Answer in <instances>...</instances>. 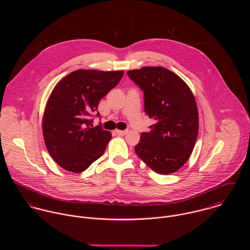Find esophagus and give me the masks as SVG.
I'll use <instances>...</instances> for the list:
<instances>
[{"instance_id": "1", "label": "esophagus", "mask_w": 250, "mask_h": 250, "mask_svg": "<svg viewBox=\"0 0 250 250\" xmlns=\"http://www.w3.org/2000/svg\"><path fill=\"white\" fill-rule=\"evenodd\" d=\"M115 132H116V134L119 135V136H124V135H126V134L128 133L127 130H116Z\"/></svg>"}]
</instances>
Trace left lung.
<instances>
[{"label": "left lung", "mask_w": 250, "mask_h": 250, "mask_svg": "<svg viewBox=\"0 0 250 250\" xmlns=\"http://www.w3.org/2000/svg\"><path fill=\"white\" fill-rule=\"evenodd\" d=\"M127 74L144 91V111L155 120L135 146L137 155L159 174L176 172L189 159L198 135L193 93L178 75L161 66Z\"/></svg>", "instance_id": "obj_1"}]
</instances>
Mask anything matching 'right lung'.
Segmentation results:
<instances>
[{
  "label": "right lung",
  "instance_id": "1",
  "mask_svg": "<svg viewBox=\"0 0 250 250\" xmlns=\"http://www.w3.org/2000/svg\"><path fill=\"white\" fill-rule=\"evenodd\" d=\"M123 74L122 70L79 69L62 78L52 90L42 117V132L49 154L63 169L83 172L105 152L111 134L99 125L91 128L89 115Z\"/></svg>",
  "mask_w": 250,
  "mask_h": 250
}]
</instances>
